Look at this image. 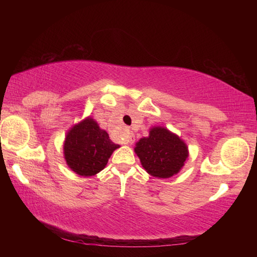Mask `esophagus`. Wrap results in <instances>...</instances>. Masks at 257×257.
<instances>
[{
    "instance_id": "obj_1",
    "label": "esophagus",
    "mask_w": 257,
    "mask_h": 257,
    "mask_svg": "<svg viewBox=\"0 0 257 257\" xmlns=\"http://www.w3.org/2000/svg\"><path fill=\"white\" fill-rule=\"evenodd\" d=\"M134 142V139L132 137H128L127 138V143H129V144H132V143Z\"/></svg>"
}]
</instances>
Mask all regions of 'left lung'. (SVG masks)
I'll return each instance as SVG.
<instances>
[{"label":"left lung","instance_id":"left-lung-1","mask_svg":"<svg viewBox=\"0 0 257 257\" xmlns=\"http://www.w3.org/2000/svg\"><path fill=\"white\" fill-rule=\"evenodd\" d=\"M143 168L156 178L177 175L188 158V147L167 128L153 127L150 136L139 139L135 147Z\"/></svg>","mask_w":257,"mask_h":257}]
</instances>
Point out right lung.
Listing matches in <instances>:
<instances>
[{
  "instance_id": "right-lung-1",
  "label": "right lung",
  "mask_w": 257,
  "mask_h": 257,
  "mask_svg": "<svg viewBox=\"0 0 257 257\" xmlns=\"http://www.w3.org/2000/svg\"><path fill=\"white\" fill-rule=\"evenodd\" d=\"M119 147L105 130L88 116L68 132L63 145L64 159L77 175L90 177L105 168L113 151Z\"/></svg>"
}]
</instances>
